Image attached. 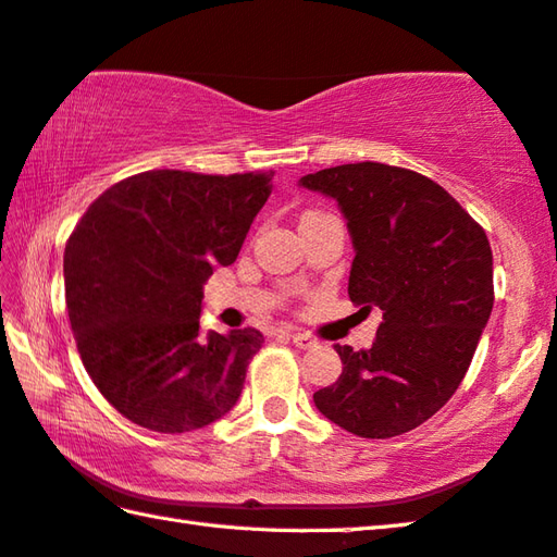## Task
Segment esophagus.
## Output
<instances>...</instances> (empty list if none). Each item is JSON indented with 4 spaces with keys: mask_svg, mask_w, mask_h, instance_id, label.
I'll list each match as a JSON object with an SVG mask.
<instances>
[{
    "mask_svg": "<svg viewBox=\"0 0 557 557\" xmlns=\"http://www.w3.org/2000/svg\"><path fill=\"white\" fill-rule=\"evenodd\" d=\"M289 338H292V343H295L297 348H311V346H317V338L311 336V333H307V331H292L289 333Z\"/></svg>",
    "mask_w": 557,
    "mask_h": 557,
    "instance_id": "esophagus-1",
    "label": "esophagus"
}]
</instances>
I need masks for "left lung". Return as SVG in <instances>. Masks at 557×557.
Segmentation results:
<instances>
[{
  "label": "left lung",
  "mask_w": 557,
  "mask_h": 557,
  "mask_svg": "<svg viewBox=\"0 0 557 557\" xmlns=\"http://www.w3.org/2000/svg\"><path fill=\"white\" fill-rule=\"evenodd\" d=\"M338 201L356 246L348 297L380 307L368 350L336 346L343 372L313 394L323 417L360 438L421 426L468 372L494 305L484 228L426 175L350 163L301 177Z\"/></svg>",
  "instance_id": "obj_1"
}]
</instances>
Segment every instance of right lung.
Here are the masks:
<instances>
[{
	"mask_svg": "<svg viewBox=\"0 0 557 557\" xmlns=\"http://www.w3.org/2000/svg\"><path fill=\"white\" fill-rule=\"evenodd\" d=\"M275 173L148 170L104 189L65 244V305L79 358L119 413L158 433L234 407L258 329L199 336L201 287L238 258Z\"/></svg>",
	"mask_w": 557,
	"mask_h": 557,
	"instance_id": "1",
	"label": "right lung"
}]
</instances>
